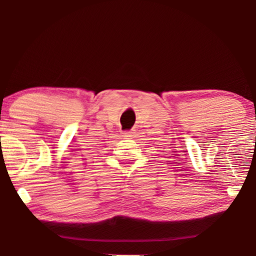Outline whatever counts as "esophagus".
<instances>
[{
	"instance_id": "34e87169",
	"label": "esophagus",
	"mask_w": 256,
	"mask_h": 256,
	"mask_svg": "<svg viewBox=\"0 0 256 256\" xmlns=\"http://www.w3.org/2000/svg\"><path fill=\"white\" fill-rule=\"evenodd\" d=\"M134 133H136V131H134V130H132V131H128V132H124V134H125L124 136H126V138H131V136H134Z\"/></svg>"
}]
</instances>
